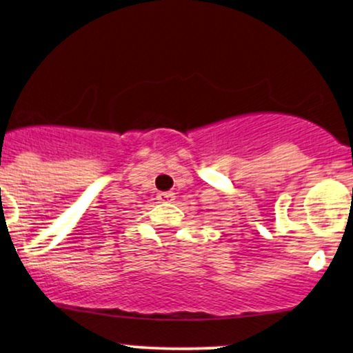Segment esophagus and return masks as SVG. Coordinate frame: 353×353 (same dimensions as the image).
<instances>
[{"label": "esophagus", "mask_w": 353, "mask_h": 353, "mask_svg": "<svg viewBox=\"0 0 353 353\" xmlns=\"http://www.w3.org/2000/svg\"><path fill=\"white\" fill-rule=\"evenodd\" d=\"M157 199L161 201V203H170V201H174V192H159L157 194Z\"/></svg>", "instance_id": "obj_1"}]
</instances>
